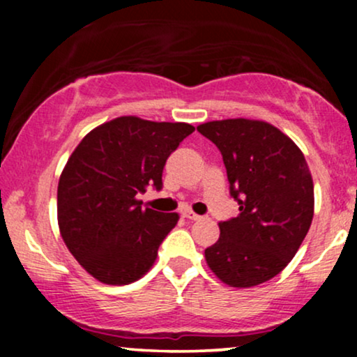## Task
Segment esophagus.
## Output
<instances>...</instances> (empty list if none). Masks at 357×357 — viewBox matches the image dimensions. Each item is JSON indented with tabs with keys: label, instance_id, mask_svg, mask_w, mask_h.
I'll use <instances>...</instances> for the list:
<instances>
[{
	"label": "esophagus",
	"instance_id": "esophagus-1",
	"mask_svg": "<svg viewBox=\"0 0 357 357\" xmlns=\"http://www.w3.org/2000/svg\"><path fill=\"white\" fill-rule=\"evenodd\" d=\"M183 216H184V218L191 220V221L202 220V216H199V215H196V213H192L191 210H186V211H183Z\"/></svg>",
	"mask_w": 357,
	"mask_h": 357
}]
</instances>
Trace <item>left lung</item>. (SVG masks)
Masks as SVG:
<instances>
[{"label": "left lung", "mask_w": 357, "mask_h": 357, "mask_svg": "<svg viewBox=\"0 0 357 357\" xmlns=\"http://www.w3.org/2000/svg\"><path fill=\"white\" fill-rule=\"evenodd\" d=\"M220 149L236 218L220 223V238L204 250L223 284L248 289L287 267L314 216V183L304 154L289 136L264 121L227 119L198 126Z\"/></svg>", "instance_id": "left-lung-1"}]
</instances>
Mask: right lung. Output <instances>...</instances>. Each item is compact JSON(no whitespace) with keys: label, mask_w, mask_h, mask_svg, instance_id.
Returning a JSON list of instances; mask_svg holds the SVG:
<instances>
[{"label":"right lung","mask_w":357,"mask_h":357,"mask_svg":"<svg viewBox=\"0 0 357 357\" xmlns=\"http://www.w3.org/2000/svg\"><path fill=\"white\" fill-rule=\"evenodd\" d=\"M195 127L117 117L75 147L56 192L60 235L77 261L107 285L136 282L153 267L178 213L142 208L137 195L162 188L166 159Z\"/></svg>","instance_id":"right-lung-1"}]
</instances>
